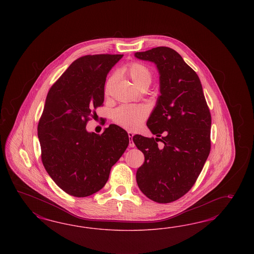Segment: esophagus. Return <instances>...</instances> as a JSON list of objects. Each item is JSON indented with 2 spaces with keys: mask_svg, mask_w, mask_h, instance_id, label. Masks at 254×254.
<instances>
[{
  "mask_svg": "<svg viewBox=\"0 0 254 254\" xmlns=\"http://www.w3.org/2000/svg\"><path fill=\"white\" fill-rule=\"evenodd\" d=\"M127 134H128V138H129V146L134 147L135 146V143H134V141H133V133L131 132V131H128L127 132Z\"/></svg>",
  "mask_w": 254,
  "mask_h": 254,
  "instance_id": "esophagus-1",
  "label": "esophagus"
}]
</instances>
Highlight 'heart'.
Instances as JSON below:
<instances>
[{"instance_id": "heart-1", "label": "heart", "mask_w": 254, "mask_h": 254, "mask_svg": "<svg viewBox=\"0 0 254 254\" xmlns=\"http://www.w3.org/2000/svg\"><path fill=\"white\" fill-rule=\"evenodd\" d=\"M122 73L128 77L138 88H147L152 83L153 75L150 69L142 63L131 62L122 69ZM116 81L112 75L104 85V95L108 96L111 87ZM148 109L143 105H122L113 112V120L118 126L128 130H135L148 116Z\"/></svg>"}]
</instances>
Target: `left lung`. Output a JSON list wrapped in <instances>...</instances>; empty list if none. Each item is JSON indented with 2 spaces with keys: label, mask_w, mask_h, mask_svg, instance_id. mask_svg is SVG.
I'll return each mask as SVG.
<instances>
[{
  "label": "left lung",
  "mask_w": 254,
  "mask_h": 254,
  "mask_svg": "<svg viewBox=\"0 0 254 254\" xmlns=\"http://www.w3.org/2000/svg\"><path fill=\"white\" fill-rule=\"evenodd\" d=\"M135 57L156 64L161 93L147 121L158 138L133 137L144 154L137 184L148 198L170 203L189 192L204 167L210 152L211 116L199 77L175 50L158 46Z\"/></svg>",
  "instance_id": "left-lung-1"
}]
</instances>
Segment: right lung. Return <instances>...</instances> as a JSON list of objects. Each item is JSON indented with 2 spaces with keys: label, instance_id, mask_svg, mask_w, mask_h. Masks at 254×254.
I'll use <instances>...</instances> for the list:
<instances>
[{
  "label": "right lung",
  "instance_id": "obj_1",
  "mask_svg": "<svg viewBox=\"0 0 254 254\" xmlns=\"http://www.w3.org/2000/svg\"><path fill=\"white\" fill-rule=\"evenodd\" d=\"M123 55L77 59L50 87L39 120L41 158L49 176L70 195L85 197L107 183L112 167L129 143L127 131L110 125L102 134L86 124L103 105L109 70Z\"/></svg>",
  "mask_w": 254,
  "mask_h": 254
}]
</instances>
